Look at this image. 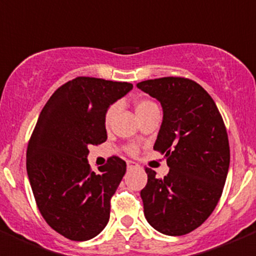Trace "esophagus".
I'll return each instance as SVG.
<instances>
[{
	"mask_svg": "<svg viewBox=\"0 0 256 256\" xmlns=\"http://www.w3.org/2000/svg\"><path fill=\"white\" fill-rule=\"evenodd\" d=\"M126 168L136 169V168H138V164H136V162H132V160H128V162H126Z\"/></svg>",
	"mask_w": 256,
	"mask_h": 256,
	"instance_id": "34e87169",
	"label": "esophagus"
}]
</instances>
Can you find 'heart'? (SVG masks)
<instances>
[{
    "mask_svg": "<svg viewBox=\"0 0 256 256\" xmlns=\"http://www.w3.org/2000/svg\"><path fill=\"white\" fill-rule=\"evenodd\" d=\"M154 106H156V105H155V102H152V101L138 100L137 102H136V112H137V114H141V112H146V110L154 108ZM116 110H118L116 104H114V105H112V106H108V108L106 110V112H105V124L106 126H108V124L112 123V118H114L115 114H116ZM128 151L133 154L137 151V148H136V146H130V148H128Z\"/></svg>",
    "mask_w": 256,
    "mask_h": 256,
    "instance_id": "1",
    "label": "heart"
}]
</instances>
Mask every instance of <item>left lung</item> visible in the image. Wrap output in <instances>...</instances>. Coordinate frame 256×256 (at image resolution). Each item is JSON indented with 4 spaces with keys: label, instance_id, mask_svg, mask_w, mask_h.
<instances>
[{
    "label": "left lung",
    "instance_id": "obj_1",
    "mask_svg": "<svg viewBox=\"0 0 256 256\" xmlns=\"http://www.w3.org/2000/svg\"><path fill=\"white\" fill-rule=\"evenodd\" d=\"M137 87L162 104L154 150L164 154L170 168L164 178L144 169V216L162 234H187L209 218L223 192L230 168L224 122L210 94L192 79L164 76Z\"/></svg>",
    "mask_w": 256,
    "mask_h": 256
}]
</instances>
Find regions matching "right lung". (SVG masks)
<instances>
[{
    "label": "right lung",
    "instance_id": "add662e5",
    "mask_svg": "<svg viewBox=\"0 0 256 256\" xmlns=\"http://www.w3.org/2000/svg\"><path fill=\"white\" fill-rule=\"evenodd\" d=\"M133 84L76 76L50 97L26 150V172L47 224L72 241L100 234L110 218V200L126 164L110 156L98 173L87 162L90 144L108 140L105 112Z\"/></svg>",
    "mask_w": 256,
    "mask_h": 256
}]
</instances>
